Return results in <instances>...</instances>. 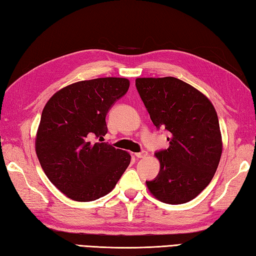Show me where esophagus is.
Wrapping results in <instances>:
<instances>
[{
	"mask_svg": "<svg viewBox=\"0 0 256 256\" xmlns=\"http://www.w3.org/2000/svg\"><path fill=\"white\" fill-rule=\"evenodd\" d=\"M135 156H136L138 158H144V157L148 156V152L142 150V152H140V153H135Z\"/></svg>",
	"mask_w": 256,
	"mask_h": 256,
	"instance_id": "1",
	"label": "esophagus"
}]
</instances>
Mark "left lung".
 Listing matches in <instances>:
<instances>
[{"mask_svg":"<svg viewBox=\"0 0 256 256\" xmlns=\"http://www.w3.org/2000/svg\"><path fill=\"white\" fill-rule=\"evenodd\" d=\"M135 86L156 128L170 132V148L155 153L158 175L146 184L162 202H188L210 184L220 162L214 108L200 91L174 77L138 78Z\"/></svg>","mask_w":256,"mask_h":256,"instance_id":"1","label":"left lung"}]
</instances>
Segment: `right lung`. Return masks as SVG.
I'll return each instance as SVG.
<instances>
[{
    "label": "right lung",
    "mask_w": 256,
    "mask_h": 256,
    "mask_svg": "<svg viewBox=\"0 0 256 256\" xmlns=\"http://www.w3.org/2000/svg\"><path fill=\"white\" fill-rule=\"evenodd\" d=\"M128 86L125 78L79 81L46 103L36 154L48 179L68 198L86 202L103 197L130 165L128 152L103 142L106 114Z\"/></svg>",
    "instance_id": "right-lung-1"
}]
</instances>
